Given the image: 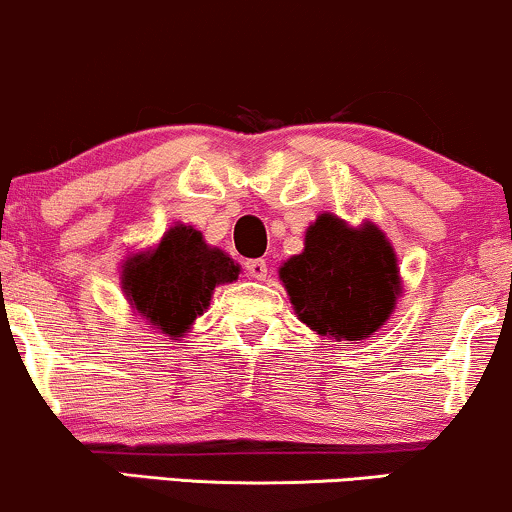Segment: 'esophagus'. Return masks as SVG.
<instances>
[{
    "label": "esophagus",
    "instance_id": "esophagus-1",
    "mask_svg": "<svg viewBox=\"0 0 512 512\" xmlns=\"http://www.w3.org/2000/svg\"><path fill=\"white\" fill-rule=\"evenodd\" d=\"M244 270H246V275L254 280H266V275H268V266L263 258H251V261H246Z\"/></svg>",
    "mask_w": 512,
    "mask_h": 512
}]
</instances>
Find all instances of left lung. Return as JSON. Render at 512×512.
<instances>
[{
	"label": "left lung",
	"mask_w": 512,
	"mask_h": 512,
	"mask_svg": "<svg viewBox=\"0 0 512 512\" xmlns=\"http://www.w3.org/2000/svg\"><path fill=\"white\" fill-rule=\"evenodd\" d=\"M299 321L333 340H364L386 326L400 287L398 256L374 222L350 227L333 213L309 225L302 254L280 266Z\"/></svg>",
	"instance_id": "obj_1"
}]
</instances>
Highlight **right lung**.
Segmentation results:
<instances>
[{
    "label": "right lung",
    "mask_w": 512,
    "mask_h": 512,
    "mask_svg": "<svg viewBox=\"0 0 512 512\" xmlns=\"http://www.w3.org/2000/svg\"><path fill=\"white\" fill-rule=\"evenodd\" d=\"M239 278L225 251L203 242L191 225H174L150 251L131 254L122 266V290L131 309L172 340L194 326L218 285Z\"/></svg>",
    "instance_id": "1"
}]
</instances>
